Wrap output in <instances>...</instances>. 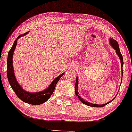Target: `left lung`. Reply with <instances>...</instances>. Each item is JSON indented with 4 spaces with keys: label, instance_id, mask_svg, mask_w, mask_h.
<instances>
[{
    "label": "left lung",
    "instance_id": "8db88e82",
    "mask_svg": "<svg viewBox=\"0 0 132 132\" xmlns=\"http://www.w3.org/2000/svg\"><path fill=\"white\" fill-rule=\"evenodd\" d=\"M110 44L111 46H112L114 50L116 51V53H117V55H118V56L119 57V58L120 59V61H121V73H122V76H123L122 68H123V60L122 55H121V53H120V49H119V46H118V43H117V42L115 40L113 39H111V38H110ZM121 81H122V80H121ZM78 78L76 77V83H75V93H76V96L78 97V98L79 99V100L81 101L82 103H84L85 105H88V106H92V107H98V108H101V107L105 106V105H107L108 103H109L111 102V101L113 100V99H114V98H113L112 100L109 101L108 103H106L103 104V105H97V104H93V103H89L87 101H85V100L82 99V98L80 96H79V93H78Z\"/></svg>",
    "mask_w": 132,
    "mask_h": 132
}]
</instances>
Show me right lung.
Listing matches in <instances>:
<instances>
[{
  "instance_id": "1",
  "label": "right lung",
  "mask_w": 132,
  "mask_h": 132,
  "mask_svg": "<svg viewBox=\"0 0 132 132\" xmlns=\"http://www.w3.org/2000/svg\"><path fill=\"white\" fill-rule=\"evenodd\" d=\"M29 32L25 33L24 34L19 36L17 39L14 41V44L12 47H11V50L9 51L8 56H7V78H8L9 82L11 85L12 89L14 91L16 95L22 101L24 102L27 103L31 104V105H40V104L44 103L46 102L49 98H50L52 94L54 92L55 87L56 86V84L59 81L60 78L64 74L62 73L57 78H55L54 80L52 81L50 86H48L46 89L40 92L36 93H29L23 89V88L20 86L19 84L17 81L16 78H15V75H14V68H13L12 65V57L13 54H14V50H15V47H16L17 40L22 37V36H25Z\"/></svg>"
}]
</instances>
